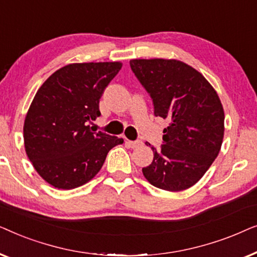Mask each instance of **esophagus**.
I'll return each mask as SVG.
<instances>
[{
    "label": "esophagus",
    "instance_id": "34e87169",
    "mask_svg": "<svg viewBox=\"0 0 257 257\" xmlns=\"http://www.w3.org/2000/svg\"><path fill=\"white\" fill-rule=\"evenodd\" d=\"M142 142L140 140H126V145H128L131 149H137V147H139L142 145Z\"/></svg>",
    "mask_w": 257,
    "mask_h": 257
}]
</instances>
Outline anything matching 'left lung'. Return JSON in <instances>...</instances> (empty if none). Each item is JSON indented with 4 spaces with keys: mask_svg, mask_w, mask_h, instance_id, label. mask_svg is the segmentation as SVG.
<instances>
[{
    "mask_svg": "<svg viewBox=\"0 0 257 257\" xmlns=\"http://www.w3.org/2000/svg\"><path fill=\"white\" fill-rule=\"evenodd\" d=\"M130 66L153 101L154 115L170 122L163 145L143 174L170 192L196 184L222 145L224 113L220 98L199 71L175 59H132Z\"/></svg>",
    "mask_w": 257,
    "mask_h": 257,
    "instance_id": "left-lung-1",
    "label": "left lung"
}]
</instances>
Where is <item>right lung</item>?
<instances>
[{
  "label": "right lung",
  "mask_w": 257,
  "mask_h": 257,
  "mask_svg": "<svg viewBox=\"0 0 257 257\" xmlns=\"http://www.w3.org/2000/svg\"><path fill=\"white\" fill-rule=\"evenodd\" d=\"M121 69L119 62L75 63L45 80L28 111L23 135L27 156L37 173L59 189L90 181L108 151L124 140L92 132L99 99Z\"/></svg>",
  "instance_id": "1"
}]
</instances>
